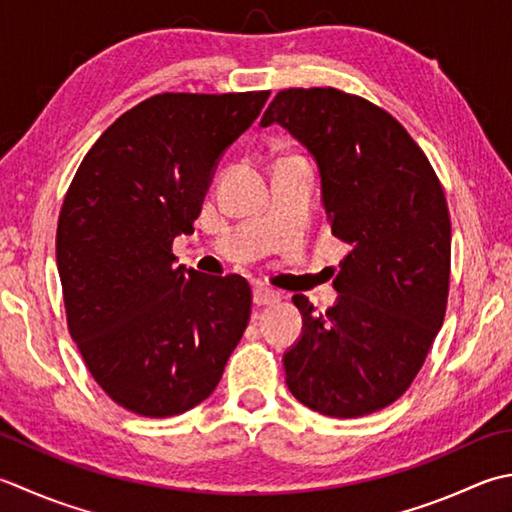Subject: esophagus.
<instances>
[{
	"label": "esophagus",
	"mask_w": 512,
	"mask_h": 512,
	"mask_svg": "<svg viewBox=\"0 0 512 512\" xmlns=\"http://www.w3.org/2000/svg\"><path fill=\"white\" fill-rule=\"evenodd\" d=\"M279 299V293H275L273 288H266V286H255L253 288V302L257 304V306H268V304H275Z\"/></svg>",
	"instance_id": "34e87169"
}]
</instances>
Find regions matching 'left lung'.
<instances>
[{"mask_svg":"<svg viewBox=\"0 0 512 512\" xmlns=\"http://www.w3.org/2000/svg\"><path fill=\"white\" fill-rule=\"evenodd\" d=\"M279 124L315 159L333 235L350 246L324 313L293 302L302 337L284 353L297 402L339 419L406 393L442 328L450 217L442 184L386 110L337 88L279 90L259 126Z\"/></svg>","mask_w":512,"mask_h":512,"instance_id":"obj_1","label":"left lung"}]
</instances>
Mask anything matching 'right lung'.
Masks as SVG:
<instances>
[{"instance_id": "obj_1", "label": "right lung", "mask_w": 512, "mask_h": 512, "mask_svg": "<svg viewBox=\"0 0 512 512\" xmlns=\"http://www.w3.org/2000/svg\"><path fill=\"white\" fill-rule=\"evenodd\" d=\"M270 90L164 93L130 108L88 150L57 224L68 330L115 404L186 413L217 388L250 319L244 277L177 266L224 150Z\"/></svg>"}]
</instances>
